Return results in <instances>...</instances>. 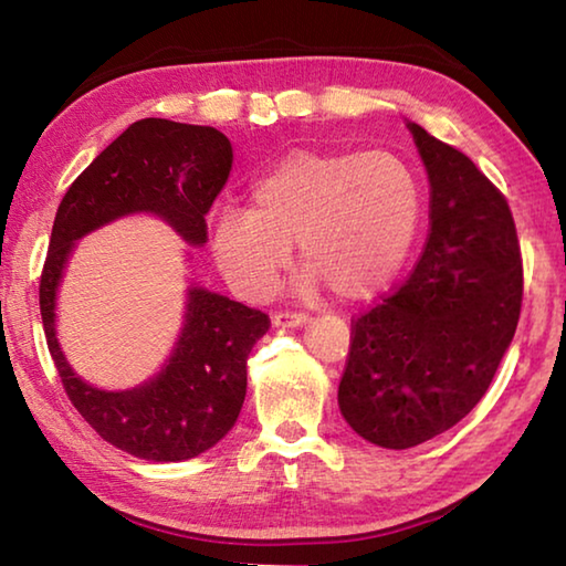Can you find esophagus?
Returning a JSON list of instances; mask_svg holds the SVG:
<instances>
[{"label": "esophagus", "mask_w": 566, "mask_h": 566, "mask_svg": "<svg viewBox=\"0 0 566 566\" xmlns=\"http://www.w3.org/2000/svg\"><path fill=\"white\" fill-rule=\"evenodd\" d=\"M274 327H304L310 317L306 314H296V312H280L272 317Z\"/></svg>", "instance_id": "esophagus-1"}]
</instances>
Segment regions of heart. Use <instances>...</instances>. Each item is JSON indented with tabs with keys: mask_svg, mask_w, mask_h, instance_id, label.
I'll return each instance as SVG.
<instances>
[{
	"mask_svg": "<svg viewBox=\"0 0 566 566\" xmlns=\"http://www.w3.org/2000/svg\"><path fill=\"white\" fill-rule=\"evenodd\" d=\"M421 224V189L385 149H292L252 181V207L222 205L212 249L249 300L270 296L300 247L302 286L324 282L339 300H367L405 266Z\"/></svg>",
	"mask_w": 566,
	"mask_h": 566,
	"instance_id": "1",
	"label": "heart"
}]
</instances>
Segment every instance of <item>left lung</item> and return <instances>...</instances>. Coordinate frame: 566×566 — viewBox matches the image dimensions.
<instances>
[{
    "label": "left lung",
    "mask_w": 566,
    "mask_h": 566,
    "mask_svg": "<svg viewBox=\"0 0 566 566\" xmlns=\"http://www.w3.org/2000/svg\"><path fill=\"white\" fill-rule=\"evenodd\" d=\"M429 177V239L399 290L354 322L339 411L367 442L409 449L484 397L522 306L506 199L462 151L407 122Z\"/></svg>",
    "instance_id": "left-lung-1"
}]
</instances>
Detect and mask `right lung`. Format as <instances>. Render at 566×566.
I'll return each mask as SVG.
<instances>
[{"label": "right lung", "instance_id": "add662e5", "mask_svg": "<svg viewBox=\"0 0 566 566\" xmlns=\"http://www.w3.org/2000/svg\"><path fill=\"white\" fill-rule=\"evenodd\" d=\"M232 161V142L214 127L139 119L74 179L54 217L40 284L46 347L84 421L104 442L147 462H185L222 442L242 411L249 352L270 317L189 282L181 329L157 375L129 389H99L64 357L56 292L76 242L124 217H159L189 247H205V217Z\"/></svg>", "mask_w": 566, "mask_h": 566}]
</instances>
